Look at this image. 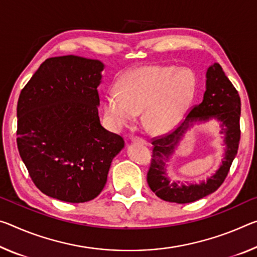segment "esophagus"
Returning <instances> with one entry per match:
<instances>
[{"mask_svg":"<svg viewBox=\"0 0 257 257\" xmlns=\"http://www.w3.org/2000/svg\"><path fill=\"white\" fill-rule=\"evenodd\" d=\"M133 142L134 143H140V144H143V145H148V142L144 138H141V137H135L133 138Z\"/></svg>","mask_w":257,"mask_h":257,"instance_id":"obj_1","label":"esophagus"}]
</instances>
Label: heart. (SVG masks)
<instances>
[{
  "label": "heart",
  "mask_w": 257,
  "mask_h": 257,
  "mask_svg": "<svg viewBox=\"0 0 257 257\" xmlns=\"http://www.w3.org/2000/svg\"><path fill=\"white\" fill-rule=\"evenodd\" d=\"M195 89V76L186 68H138L122 79L119 91L105 96V117L113 129L121 130L135 123L138 113L145 111V122L151 130L168 132L183 119Z\"/></svg>",
  "instance_id": "obj_1"
}]
</instances>
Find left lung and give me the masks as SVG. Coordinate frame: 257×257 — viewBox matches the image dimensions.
Here are the masks:
<instances>
[{"instance_id": "left-lung-1", "label": "left lung", "mask_w": 257, "mask_h": 257, "mask_svg": "<svg viewBox=\"0 0 257 257\" xmlns=\"http://www.w3.org/2000/svg\"><path fill=\"white\" fill-rule=\"evenodd\" d=\"M206 77V91L201 103L192 107L180 127L152 141V159L148 172V184L157 197L165 201L189 203L215 192L223 184L232 161L237 156L241 111L238 91L217 63L208 67ZM213 117L221 122V133L224 134L227 148L222 165L213 177L199 185L185 186L180 185L179 182H170L165 173V160L173 153L182 134L195 121L208 120Z\"/></svg>"}]
</instances>
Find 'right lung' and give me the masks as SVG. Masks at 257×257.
Masks as SVG:
<instances>
[{"label":"right lung","instance_id":"1","mask_svg":"<svg viewBox=\"0 0 257 257\" xmlns=\"http://www.w3.org/2000/svg\"><path fill=\"white\" fill-rule=\"evenodd\" d=\"M104 64L79 56L41 64L19 95L17 145L41 192L58 200L90 201L104 189L121 136L98 116Z\"/></svg>","mask_w":257,"mask_h":257}]
</instances>
